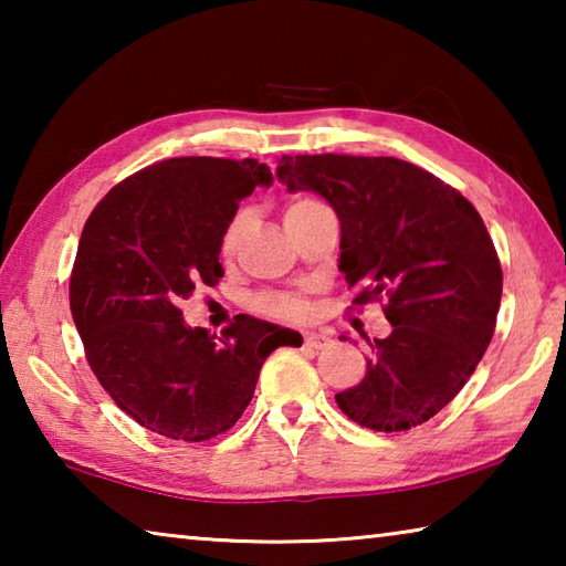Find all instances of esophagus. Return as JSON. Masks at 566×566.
Here are the masks:
<instances>
[{"mask_svg": "<svg viewBox=\"0 0 566 566\" xmlns=\"http://www.w3.org/2000/svg\"><path fill=\"white\" fill-rule=\"evenodd\" d=\"M329 342L332 339L327 337V334H322V332H306L304 334V347H310V349H324Z\"/></svg>", "mask_w": 566, "mask_h": 566, "instance_id": "34e87169", "label": "esophagus"}]
</instances>
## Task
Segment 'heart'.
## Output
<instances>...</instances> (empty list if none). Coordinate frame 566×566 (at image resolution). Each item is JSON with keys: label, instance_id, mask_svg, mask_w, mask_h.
<instances>
[{"label": "heart", "instance_id": "heart-1", "mask_svg": "<svg viewBox=\"0 0 566 566\" xmlns=\"http://www.w3.org/2000/svg\"><path fill=\"white\" fill-rule=\"evenodd\" d=\"M324 207L319 202H314L310 197H302V199H294V202L284 209V219H290L294 214H302V212H310V209H317ZM244 232V214H237L229 227L224 229V237H222V249L227 254H232L239 239H242ZM256 306H260L262 312L272 314V317H280V319H302L306 310H310V304H306L304 294L300 292H272V294H262L260 300H256Z\"/></svg>", "mask_w": 566, "mask_h": 566}]
</instances>
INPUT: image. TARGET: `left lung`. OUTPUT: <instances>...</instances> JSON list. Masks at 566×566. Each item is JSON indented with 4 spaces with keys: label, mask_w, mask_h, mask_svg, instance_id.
<instances>
[{
    "label": "left lung",
    "mask_w": 566,
    "mask_h": 566,
    "mask_svg": "<svg viewBox=\"0 0 566 566\" xmlns=\"http://www.w3.org/2000/svg\"><path fill=\"white\" fill-rule=\"evenodd\" d=\"M339 217V272L387 296L389 337L369 344L359 385L337 405L375 432L424 424L472 377L494 334L502 266L476 209L429 171L395 157L296 155L276 169Z\"/></svg>",
    "instance_id": "1"
}]
</instances>
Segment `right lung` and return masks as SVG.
<instances>
[{
    "mask_svg": "<svg viewBox=\"0 0 566 566\" xmlns=\"http://www.w3.org/2000/svg\"><path fill=\"white\" fill-rule=\"evenodd\" d=\"M272 171L256 159L175 157L119 181L82 229L70 306L87 361L149 432L205 442L234 427L264 359L300 332L239 314L224 337L189 327L179 302L222 280L224 229Z\"/></svg>",
    "mask_w": 566,
    "mask_h": 566,
    "instance_id": "right-lung-1",
    "label": "right lung"
}]
</instances>
